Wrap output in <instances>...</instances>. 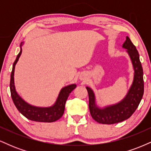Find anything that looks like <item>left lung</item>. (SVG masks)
Returning <instances> with one entry per match:
<instances>
[{
    "mask_svg": "<svg viewBox=\"0 0 151 151\" xmlns=\"http://www.w3.org/2000/svg\"><path fill=\"white\" fill-rule=\"evenodd\" d=\"M123 47L127 49L134 69L133 84L126 97L117 104L99 109L95 104L93 91L86 87L89 94V107L91 117L99 124H114L125 121L131 116L138 108L144 92L143 72L139 59V54L129 37H126Z\"/></svg>",
    "mask_w": 151,
    "mask_h": 151,
    "instance_id": "obj_1",
    "label": "left lung"
}]
</instances>
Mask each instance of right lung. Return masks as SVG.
<instances>
[{
	"label": "right lung",
	"instance_id": "1",
	"mask_svg": "<svg viewBox=\"0 0 151 151\" xmlns=\"http://www.w3.org/2000/svg\"><path fill=\"white\" fill-rule=\"evenodd\" d=\"M20 45V46H21ZM22 53V49L17 56L16 60H15L13 65V70L10 75V89L11 97L13 103L19 111L24 116L31 121H38V122H54L58 120L63 115L65 111V103L67 101L70 93L75 89L77 85L76 84H71L62 88L60 91L58 99L52 106L47 107V108H41V107H36L34 106L28 104L27 103L20 98V96L15 91L14 85V70L15 66L16 65L18 59Z\"/></svg>",
	"mask_w": 151,
	"mask_h": 151
}]
</instances>
